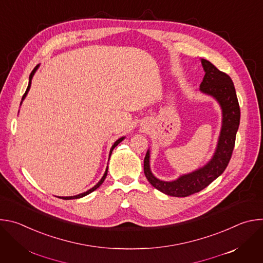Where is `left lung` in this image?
<instances>
[{"mask_svg":"<svg viewBox=\"0 0 263 263\" xmlns=\"http://www.w3.org/2000/svg\"><path fill=\"white\" fill-rule=\"evenodd\" d=\"M201 63L205 76L200 85V92L213 98L221 110L220 132L211 159L203 166L172 181L160 180L153 175L149 166V149L143 161L147 181L156 190L171 197L182 198L199 193L223 173L230 161L239 127L240 109L231 78L206 59H201Z\"/></svg>","mask_w":263,"mask_h":263,"instance_id":"1","label":"left lung"}]
</instances>
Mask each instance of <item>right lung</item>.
I'll use <instances>...</instances> for the list:
<instances>
[{"mask_svg":"<svg viewBox=\"0 0 263 263\" xmlns=\"http://www.w3.org/2000/svg\"><path fill=\"white\" fill-rule=\"evenodd\" d=\"M40 65L41 64H37L35 67H34V69L31 71V73H30V76H29V84H28V87H27V89H26V92L24 93V96H23V98H22V102H21V105H22V103H23V101L25 100V98L27 97V95H28V92H29V90H30V87H31V82H32V79H33V76H34V73L36 72V70L39 69V67H40ZM125 139V136H123V137H121V138H119L114 144H112V146H111V148H110V152H109V158H110V156H111V154H112V151H114V148L121 142V141H123ZM107 172H108V166H107V168H106V171H105V173H104V175H103V177L101 178V180L93 186V187H91L90 190H88L87 192H85V193H82V194H80V195H77V196H72V197H57V198H60V199H63V200H73V199H80V198H83V197H85V196H87V195H89L90 193H92L93 191H96L97 189H99V187L102 185V183L104 182V180H105V178H106V176H107Z\"/></svg>","mask_w":263,"mask_h":263,"instance_id":"obj_1","label":"right lung"}]
</instances>
